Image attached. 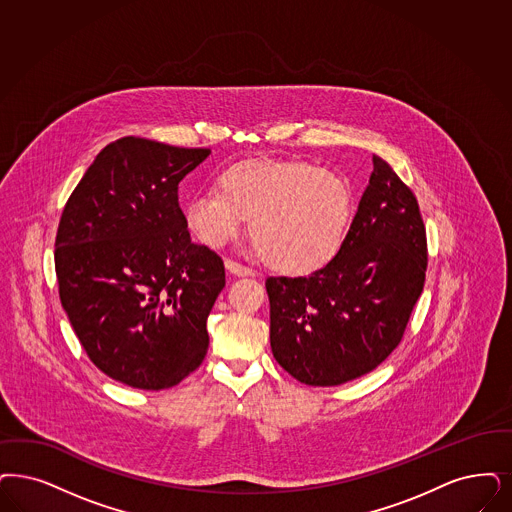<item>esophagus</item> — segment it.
Wrapping results in <instances>:
<instances>
[{
    "instance_id": "esophagus-1",
    "label": "esophagus",
    "mask_w": 512,
    "mask_h": 512,
    "mask_svg": "<svg viewBox=\"0 0 512 512\" xmlns=\"http://www.w3.org/2000/svg\"><path fill=\"white\" fill-rule=\"evenodd\" d=\"M226 267H228L229 273H233L237 277H250V275H254V269H250L247 265L239 264L235 260H226Z\"/></svg>"
}]
</instances>
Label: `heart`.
<instances>
[{"mask_svg":"<svg viewBox=\"0 0 512 512\" xmlns=\"http://www.w3.org/2000/svg\"><path fill=\"white\" fill-rule=\"evenodd\" d=\"M353 214L349 184L303 161H243L218 178V188L193 193L184 220L210 248L228 245L250 218L254 247L290 275L330 264Z\"/></svg>","mask_w":512,"mask_h":512,"instance_id":"1","label":"heart"}]
</instances>
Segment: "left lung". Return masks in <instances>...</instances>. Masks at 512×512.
I'll use <instances>...</instances> for the list:
<instances>
[{
  "label": "left lung",
  "mask_w": 512,
  "mask_h": 512,
  "mask_svg": "<svg viewBox=\"0 0 512 512\" xmlns=\"http://www.w3.org/2000/svg\"><path fill=\"white\" fill-rule=\"evenodd\" d=\"M340 252L307 277H267L275 360L305 385L378 368L397 347L425 284L427 233L416 195L381 157Z\"/></svg>",
  "instance_id": "left-lung-1"
}]
</instances>
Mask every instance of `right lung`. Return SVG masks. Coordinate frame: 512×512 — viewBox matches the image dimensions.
I'll use <instances>...</instances> for the list:
<instances>
[{"mask_svg": "<svg viewBox=\"0 0 512 512\" xmlns=\"http://www.w3.org/2000/svg\"><path fill=\"white\" fill-rule=\"evenodd\" d=\"M209 148L125 136L96 155L55 239L58 296L87 357L134 389L180 383L205 359L222 258L191 243L178 184Z\"/></svg>", "mask_w": 512, "mask_h": 512, "instance_id": "1", "label": "right lung"}]
</instances>
